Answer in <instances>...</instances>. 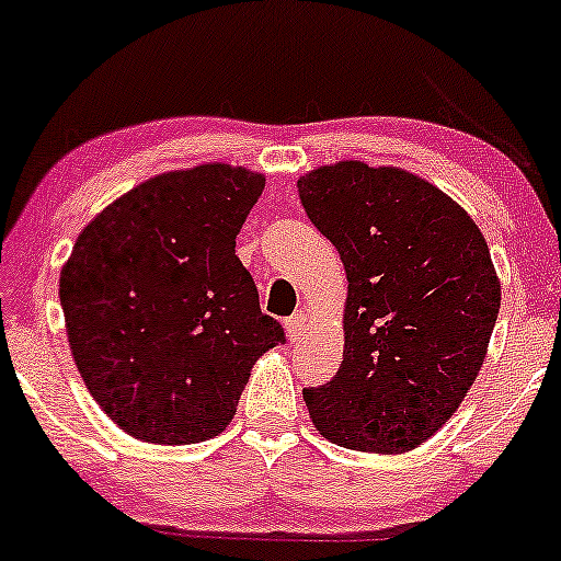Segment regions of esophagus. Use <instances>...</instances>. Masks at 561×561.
Masks as SVG:
<instances>
[{"label":"esophagus","mask_w":561,"mask_h":561,"mask_svg":"<svg viewBox=\"0 0 561 561\" xmlns=\"http://www.w3.org/2000/svg\"><path fill=\"white\" fill-rule=\"evenodd\" d=\"M285 327H287L289 343H298V340L302 337V332H306V327H308V317L302 311H298L295 317H289L285 321Z\"/></svg>","instance_id":"esophagus-1"}]
</instances>
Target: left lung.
Here are the masks:
<instances>
[{
  "label": "left lung",
  "mask_w": 561,
  "mask_h": 561,
  "mask_svg": "<svg viewBox=\"0 0 561 561\" xmlns=\"http://www.w3.org/2000/svg\"><path fill=\"white\" fill-rule=\"evenodd\" d=\"M347 276L337 375L306 388L327 440L371 454L422 446L478 379L501 285L478 224L424 179L343 160L298 179Z\"/></svg>",
  "instance_id": "1"
}]
</instances>
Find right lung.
<instances>
[{
  "label": "right lung",
  "mask_w": 561,
  "mask_h": 561,
  "mask_svg": "<svg viewBox=\"0 0 561 561\" xmlns=\"http://www.w3.org/2000/svg\"><path fill=\"white\" fill-rule=\"evenodd\" d=\"M263 184L227 163L160 173L76 240L60 272L70 353L124 433L165 446L224 433L253 364L285 343L234 255Z\"/></svg>",
  "instance_id": "right-lung-1"
}]
</instances>
